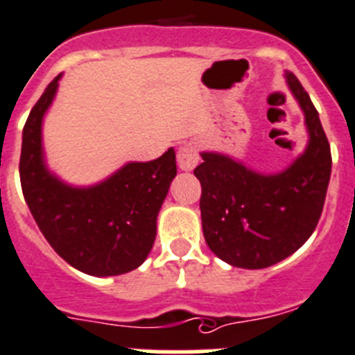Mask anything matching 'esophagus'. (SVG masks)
<instances>
[{"label":"esophagus","instance_id":"esophagus-1","mask_svg":"<svg viewBox=\"0 0 355 355\" xmlns=\"http://www.w3.org/2000/svg\"><path fill=\"white\" fill-rule=\"evenodd\" d=\"M198 164V150L193 143H187L178 151V165L181 171H191Z\"/></svg>","mask_w":355,"mask_h":355}]
</instances>
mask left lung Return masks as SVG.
Here are the masks:
<instances>
[{
	"label": "left lung",
	"mask_w": 355,
	"mask_h": 355,
	"mask_svg": "<svg viewBox=\"0 0 355 355\" xmlns=\"http://www.w3.org/2000/svg\"><path fill=\"white\" fill-rule=\"evenodd\" d=\"M293 96L305 113L309 146L281 174L263 175L219 153H202V230L211 251L241 268H266L298 251L315 230L331 175V150L319 113L293 73Z\"/></svg>",
	"instance_id": "obj_1"
}]
</instances>
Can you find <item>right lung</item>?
I'll return each instance as SVG.
<instances>
[{
    "instance_id": "right-lung-1",
    "label": "right lung",
    "mask_w": 355,
    "mask_h": 355,
    "mask_svg": "<svg viewBox=\"0 0 355 355\" xmlns=\"http://www.w3.org/2000/svg\"><path fill=\"white\" fill-rule=\"evenodd\" d=\"M50 82L24 125L19 172L22 193L53 251L89 275H121L137 268L153 248L157 214L178 174L168 150L151 162H130L104 183L71 188L43 162L42 120L59 87Z\"/></svg>"
}]
</instances>
